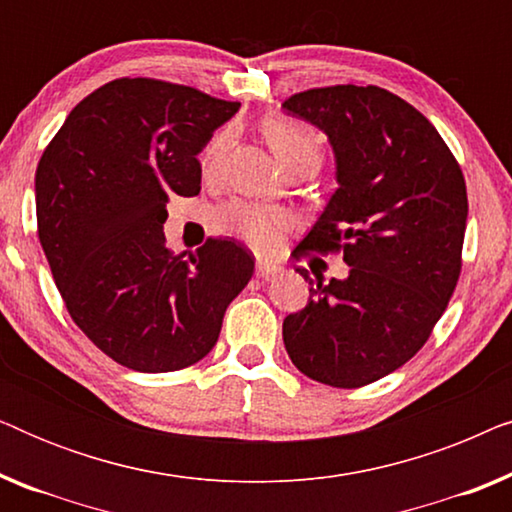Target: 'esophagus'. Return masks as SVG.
Masks as SVG:
<instances>
[{
    "label": "esophagus",
    "instance_id": "obj_1",
    "mask_svg": "<svg viewBox=\"0 0 512 512\" xmlns=\"http://www.w3.org/2000/svg\"><path fill=\"white\" fill-rule=\"evenodd\" d=\"M282 270H284L282 265L275 263V261H265V258H261V261L256 263V275L263 277V279L275 277V275H279V272H282Z\"/></svg>",
    "mask_w": 512,
    "mask_h": 512
}]
</instances>
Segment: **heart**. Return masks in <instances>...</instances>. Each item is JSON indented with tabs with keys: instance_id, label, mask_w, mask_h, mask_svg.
<instances>
[{
	"instance_id": "obj_1",
	"label": "heart",
	"mask_w": 512,
	"mask_h": 512,
	"mask_svg": "<svg viewBox=\"0 0 512 512\" xmlns=\"http://www.w3.org/2000/svg\"><path fill=\"white\" fill-rule=\"evenodd\" d=\"M265 142L275 153L286 172L296 170H317L324 158V144L321 137L310 125L293 121V118H268L263 123ZM230 144V132L223 130L207 144L202 153V170L205 174H214L219 167L223 153ZM214 226L223 233L240 237L254 249H270L277 242L279 233L291 226L289 214L277 207L256 205V202L230 200L214 212Z\"/></svg>"
}]
</instances>
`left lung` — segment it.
I'll return each mask as SVG.
<instances>
[{"mask_svg": "<svg viewBox=\"0 0 512 512\" xmlns=\"http://www.w3.org/2000/svg\"><path fill=\"white\" fill-rule=\"evenodd\" d=\"M282 107L328 135L338 188L298 244L342 251L347 279H310V300L284 319L293 366L356 389L410 361L443 317L461 272L468 198L452 151L429 118L377 86L296 93Z\"/></svg>", "mask_w": 512, "mask_h": 512, "instance_id": "8db88e82", "label": "left lung"}]
</instances>
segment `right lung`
<instances>
[{
	"label": "right lung",
	"instance_id": "right-lung-1",
	"mask_svg": "<svg viewBox=\"0 0 512 512\" xmlns=\"http://www.w3.org/2000/svg\"><path fill=\"white\" fill-rule=\"evenodd\" d=\"M240 102L158 79H116L81 100L39 160L37 233L69 317L109 359L170 373L212 352L254 275L235 240L184 258L167 198L200 193V160Z\"/></svg>",
	"mask_w": 512,
	"mask_h": 512
}]
</instances>
